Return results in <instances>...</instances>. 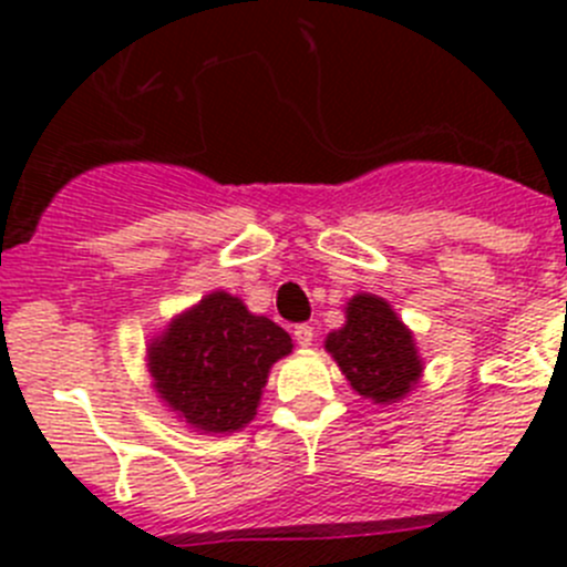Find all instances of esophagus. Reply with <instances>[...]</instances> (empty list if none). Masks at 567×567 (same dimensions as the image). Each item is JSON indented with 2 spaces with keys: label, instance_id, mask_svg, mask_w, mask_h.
I'll list each match as a JSON object with an SVG mask.
<instances>
[{
  "label": "esophagus",
  "instance_id": "obj_1",
  "mask_svg": "<svg viewBox=\"0 0 567 567\" xmlns=\"http://www.w3.org/2000/svg\"><path fill=\"white\" fill-rule=\"evenodd\" d=\"M293 337H296V342H299V346H312V340H316V329H312L310 323H299L293 329Z\"/></svg>",
  "mask_w": 567,
  "mask_h": 567
}]
</instances>
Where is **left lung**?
<instances>
[{
    "label": "left lung",
    "mask_w": 567,
    "mask_h": 567,
    "mask_svg": "<svg viewBox=\"0 0 567 567\" xmlns=\"http://www.w3.org/2000/svg\"><path fill=\"white\" fill-rule=\"evenodd\" d=\"M326 351L334 357L353 390L375 403L400 400L422 373L411 331L384 299L368 293L348 301L346 326L331 331Z\"/></svg>",
    "instance_id": "obj_1"
}]
</instances>
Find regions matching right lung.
Here are the masks:
<instances>
[{"label": "right lung", "instance_id": "obj_1", "mask_svg": "<svg viewBox=\"0 0 567 567\" xmlns=\"http://www.w3.org/2000/svg\"><path fill=\"white\" fill-rule=\"evenodd\" d=\"M293 351L282 326L251 316L230 293H210L151 346L156 390L188 425L230 433L255 416L268 368Z\"/></svg>", "mask_w": 567, "mask_h": 567}]
</instances>
